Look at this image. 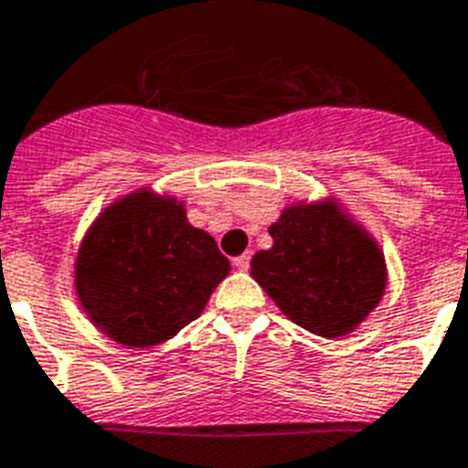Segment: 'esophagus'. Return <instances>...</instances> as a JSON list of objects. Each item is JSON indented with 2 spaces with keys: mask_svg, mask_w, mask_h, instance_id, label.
Instances as JSON below:
<instances>
[{
  "mask_svg": "<svg viewBox=\"0 0 468 468\" xmlns=\"http://www.w3.org/2000/svg\"><path fill=\"white\" fill-rule=\"evenodd\" d=\"M250 265V253H241L239 258H234V268L237 270H249Z\"/></svg>",
  "mask_w": 468,
  "mask_h": 468,
  "instance_id": "1",
  "label": "esophagus"
}]
</instances>
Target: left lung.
<instances>
[{
  "label": "left lung",
  "instance_id": "1",
  "mask_svg": "<svg viewBox=\"0 0 468 468\" xmlns=\"http://www.w3.org/2000/svg\"><path fill=\"white\" fill-rule=\"evenodd\" d=\"M250 277L292 323L320 337L356 330L388 287L385 256L337 203H296L270 227Z\"/></svg>",
  "mask_w": 468,
  "mask_h": 468
}]
</instances>
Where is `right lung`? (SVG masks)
<instances>
[{"instance_id": "obj_1", "label": "right lung", "mask_w": 468, "mask_h": 468, "mask_svg": "<svg viewBox=\"0 0 468 468\" xmlns=\"http://www.w3.org/2000/svg\"><path fill=\"white\" fill-rule=\"evenodd\" d=\"M229 270L215 239L188 225L181 200L138 188L92 222L73 284L95 327L145 349L198 318Z\"/></svg>"}]
</instances>
